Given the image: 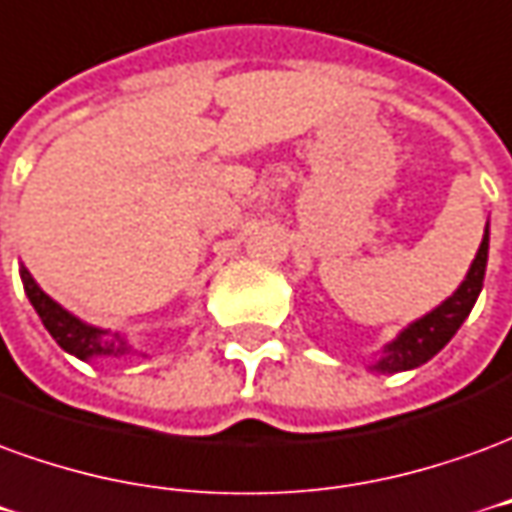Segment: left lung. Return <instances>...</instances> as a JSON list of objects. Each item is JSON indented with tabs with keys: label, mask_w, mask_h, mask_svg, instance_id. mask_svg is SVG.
<instances>
[{
	"label": "left lung",
	"mask_w": 512,
	"mask_h": 512,
	"mask_svg": "<svg viewBox=\"0 0 512 512\" xmlns=\"http://www.w3.org/2000/svg\"><path fill=\"white\" fill-rule=\"evenodd\" d=\"M485 264H488V226L482 234L480 250L471 262L469 273L460 281V286L452 295L436 306L430 314H424L408 328L397 333V339H391L375 364L369 366L372 372H405L416 366L427 364L436 353H441L447 342L458 333V328L466 322L471 308L477 303L482 292V278H485Z\"/></svg>",
	"instance_id": "obj_1"
}]
</instances>
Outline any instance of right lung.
I'll list each match as a JSON object with an SVG mask.
<instances>
[{
  "label": "right lung",
  "mask_w": 512,
  "mask_h": 512,
  "mask_svg": "<svg viewBox=\"0 0 512 512\" xmlns=\"http://www.w3.org/2000/svg\"><path fill=\"white\" fill-rule=\"evenodd\" d=\"M21 284L24 292L30 297L32 308L38 311L43 328L52 333V339L65 353L76 355L79 361H93V358H123L132 355V344L121 333H112L107 328H96L88 325L79 317H74L71 311H65L57 300L43 292L41 286L35 284V278L30 275L27 267H21Z\"/></svg>",
  "instance_id": "right-lung-1"
}]
</instances>
